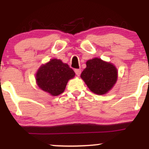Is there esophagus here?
Listing matches in <instances>:
<instances>
[{
    "label": "esophagus",
    "mask_w": 149,
    "mask_h": 149,
    "mask_svg": "<svg viewBox=\"0 0 149 149\" xmlns=\"http://www.w3.org/2000/svg\"><path fill=\"white\" fill-rule=\"evenodd\" d=\"M75 73H76V74L78 76H79L80 75V73H81V70H80V69H76L74 70Z\"/></svg>",
    "instance_id": "1"
}]
</instances>
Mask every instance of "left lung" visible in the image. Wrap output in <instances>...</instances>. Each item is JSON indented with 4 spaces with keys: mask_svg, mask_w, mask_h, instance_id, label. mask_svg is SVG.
Here are the masks:
<instances>
[{
    "mask_svg": "<svg viewBox=\"0 0 149 149\" xmlns=\"http://www.w3.org/2000/svg\"><path fill=\"white\" fill-rule=\"evenodd\" d=\"M86 68L80 77L90 90L97 95H104L113 88L117 80V69L110 63L99 58L86 62Z\"/></svg>",
    "mask_w": 149,
    "mask_h": 149,
    "instance_id": "1",
    "label": "left lung"
}]
</instances>
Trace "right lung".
Masks as SVG:
<instances>
[{"mask_svg":"<svg viewBox=\"0 0 149 149\" xmlns=\"http://www.w3.org/2000/svg\"><path fill=\"white\" fill-rule=\"evenodd\" d=\"M74 76V71L69 65L59 59H53L38 69L36 82L43 91L57 96L64 91L68 80Z\"/></svg>","mask_w":149,"mask_h":149,"instance_id":"1","label":"right lung"}]
</instances>
